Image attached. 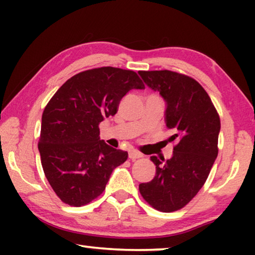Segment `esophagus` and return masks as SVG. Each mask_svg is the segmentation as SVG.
I'll return each mask as SVG.
<instances>
[{
	"label": "esophagus",
	"mask_w": 255,
	"mask_h": 255,
	"mask_svg": "<svg viewBox=\"0 0 255 255\" xmlns=\"http://www.w3.org/2000/svg\"><path fill=\"white\" fill-rule=\"evenodd\" d=\"M141 154L137 151H134V149H132V151L128 152V158H130L131 160H135V159H139L141 158Z\"/></svg>",
	"instance_id": "esophagus-1"
}]
</instances>
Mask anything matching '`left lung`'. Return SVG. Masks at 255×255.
Returning a JSON list of instances; mask_svg holds the SVG:
<instances>
[{"mask_svg": "<svg viewBox=\"0 0 255 255\" xmlns=\"http://www.w3.org/2000/svg\"><path fill=\"white\" fill-rule=\"evenodd\" d=\"M149 88L166 102V127L177 140L168 160H151L155 176L139 184L141 196L162 212L180 210L203 187L218 154L221 120L203 87L190 76L172 71H140Z\"/></svg>", "mask_w": 255, "mask_h": 255, "instance_id": "left-lung-1", "label": "left lung"}]
</instances>
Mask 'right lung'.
Returning a JSON list of instances; mask_svg holds the SVG:
<instances>
[{
  "instance_id": "add662e5",
  "label": "right lung",
  "mask_w": 255,
  "mask_h": 255,
  "mask_svg": "<svg viewBox=\"0 0 255 255\" xmlns=\"http://www.w3.org/2000/svg\"><path fill=\"white\" fill-rule=\"evenodd\" d=\"M137 73L88 69L68 79L45 107L38 149L45 176L66 204L81 207L106 189L128 152L100 140L99 125L117 113L131 89H144Z\"/></svg>"
}]
</instances>
